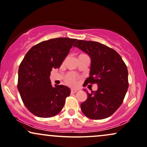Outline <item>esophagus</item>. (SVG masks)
<instances>
[{"mask_svg": "<svg viewBox=\"0 0 147 147\" xmlns=\"http://www.w3.org/2000/svg\"><path fill=\"white\" fill-rule=\"evenodd\" d=\"M77 91H78V90H76V89H71V93L74 94V93H76Z\"/></svg>", "mask_w": 147, "mask_h": 147, "instance_id": "obj_1", "label": "esophagus"}]
</instances>
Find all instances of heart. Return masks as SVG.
Masks as SVG:
<instances>
[{
	"instance_id": "1",
	"label": "heart",
	"mask_w": 147,
	"mask_h": 147,
	"mask_svg": "<svg viewBox=\"0 0 147 147\" xmlns=\"http://www.w3.org/2000/svg\"><path fill=\"white\" fill-rule=\"evenodd\" d=\"M77 78H78V76H76V74L74 73H69L67 76V77H66V82L69 85H74L76 83Z\"/></svg>"
}]
</instances>
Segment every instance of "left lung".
Instances as JSON below:
<instances>
[{
  "mask_svg": "<svg viewBox=\"0 0 147 147\" xmlns=\"http://www.w3.org/2000/svg\"><path fill=\"white\" fill-rule=\"evenodd\" d=\"M74 47L91 58L90 77L85 82L98 85L96 91L87 92V99L80 105L82 112L92 119L111 116L123 103L128 90L126 64L117 52L99 42L77 40Z\"/></svg>",
  "mask_w": 147,
  "mask_h": 147,
  "instance_id": "8db88e82",
  "label": "left lung"
}]
</instances>
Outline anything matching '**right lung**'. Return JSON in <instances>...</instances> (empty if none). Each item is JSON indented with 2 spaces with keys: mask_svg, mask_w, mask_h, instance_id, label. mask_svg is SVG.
<instances>
[{
  "mask_svg": "<svg viewBox=\"0 0 147 147\" xmlns=\"http://www.w3.org/2000/svg\"><path fill=\"white\" fill-rule=\"evenodd\" d=\"M76 39L59 37L32 47L21 62L17 88L27 109L39 117H51L62 110L71 90L65 85L53 87V68H59Z\"/></svg>",
  "mask_w": 147,
  "mask_h": 147,
  "instance_id": "obj_1",
  "label": "right lung"
}]
</instances>
